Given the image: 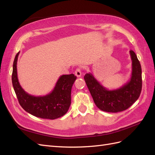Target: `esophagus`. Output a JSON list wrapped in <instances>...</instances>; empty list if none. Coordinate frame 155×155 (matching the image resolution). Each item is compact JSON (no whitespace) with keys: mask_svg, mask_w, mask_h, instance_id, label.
Returning a JSON list of instances; mask_svg holds the SVG:
<instances>
[{"mask_svg":"<svg viewBox=\"0 0 155 155\" xmlns=\"http://www.w3.org/2000/svg\"><path fill=\"white\" fill-rule=\"evenodd\" d=\"M74 73H75V75L77 76V77H80L81 76V74H82L81 69L80 68H77V69H76L75 72H74Z\"/></svg>","mask_w":155,"mask_h":155,"instance_id":"esophagus-1","label":"esophagus"}]
</instances>
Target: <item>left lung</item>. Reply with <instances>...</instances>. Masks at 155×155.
Returning <instances> with one entry per match:
<instances>
[{
	"instance_id": "1",
	"label": "left lung",
	"mask_w": 155,
	"mask_h": 155,
	"mask_svg": "<svg viewBox=\"0 0 155 155\" xmlns=\"http://www.w3.org/2000/svg\"><path fill=\"white\" fill-rule=\"evenodd\" d=\"M132 73L130 81L119 88L108 90L104 87L91 73L84 78L95 104L100 110L118 113L127 109L139 98L142 90V70L134 52L130 51Z\"/></svg>"
}]
</instances>
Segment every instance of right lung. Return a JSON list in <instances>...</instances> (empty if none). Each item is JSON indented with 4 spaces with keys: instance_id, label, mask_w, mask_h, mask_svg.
Returning a JSON list of instances; mask_svg holds the SVG:
<instances>
[{
    "instance_id": "right-lung-1",
    "label": "right lung",
    "mask_w": 155,
    "mask_h": 155,
    "mask_svg": "<svg viewBox=\"0 0 155 155\" xmlns=\"http://www.w3.org/2000/svg\"><path fill=\"white\" fill-rule=\"evenodd\" d=\"M13 62L12 83L15 92L23 109L33 116L47 119H56L67 113L71 104V89L77 77L73 74L59 77L54 89L45 96L35 97L29 94L21 87L17 77L18 57Z\"/></svg>"
}]
</instances>
